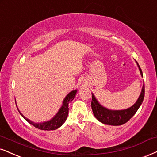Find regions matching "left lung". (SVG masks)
<instances>
[{
  "mask_svg": "<svg viewBox=\"0 0 157 157\" xmlns=\"http://www.w3.org/2000/svg\"><path fill=\"white\" fill-rule=\"evenodd\" d=\"M138 64V63H137ZM140 71V74L143 76V72L141 69L138 64ZM145 96V86H143V89L140 93L139 98L137 101L136 104L133 106L128 109L120 110V111H112L109 110L101 106L97 101L96 99L93 95H92V101H91V108H92L93 114L96 118L100 122L109 125H121L128 122L132 117L136 114L137 111L140 105H141L143 101H144Z\"/></svg>",
  "mask_w": 157,
  "mask_h": 157,
  "instance_id": "1",
  "label": "left lung"
}]
</instances>
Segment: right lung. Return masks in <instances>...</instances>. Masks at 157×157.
<instances>
[{"mask_svg":"<svg viewBox=\"0 0 157 157\" xmlns=\"http://www.w3.org/2000/svg\"><path fill=\"white\" fill-rule=\"evenodd\" d=\"M77 90H73L72 92H70L68 95L66 96V98H64V104L63 106H61L60 110L59 111V112L57 113L56 115L53 117L52 120H51L48 122H45L43 123H35L32 121L29 120L28 119H27L23 116L22 114H20L28 122L29 124H32L35 127V128H38L40 130H54L56 129L59 128V127H61L63 124V123L65 122V120H67V116H68L69 113V103L71 102L74 99L75 95H76Z\"/></svg>","mask_w":157,"mask_h":157,"instance_id":"obj_1","label":"right lung"}]
</instances>
